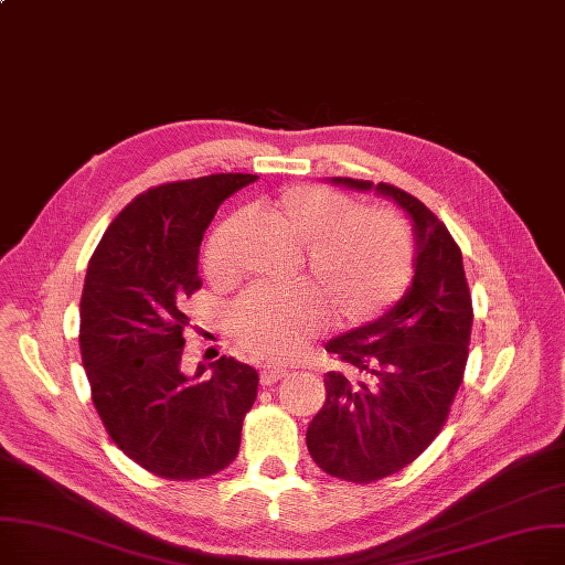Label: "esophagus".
Listing matches in <instances>:
<instances>
[{"label":"esophagus","instance_id":"obj_1","mask_svg":"<svg viewBox=\"0 0 565 565\" xmlns=\"http://www.w3.org/2000/svg\"><path fill=\"white\" fill-rule=\"evenodd\" d=\"M286 376V370H277V366H267L260 372V385H273Z\"/></svg>","mask_w":565,"mask_h":565}]
</instances>
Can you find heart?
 Listing matches in <instances>:
<instances>
[{"label": "heart", "mask_w": 565, "mask_h": 565, "mask_svg": "<svg viewBox=\"0 0 565 565\" xmlns=\"http://www.w3.org/2000/svg\"><path fill=\"white\" fill-rule=\"evenodd\" d=\"M267 216L300 247L305 273L334 321L362 326L395 305L411 284L413 242L397 214L358 210L351 195L296 184L265 201ZM239 216L231 214L210 233L203 267L212 281L233 275V237ZM323 307L309 290L252 288L233 307V330L249 353L288 360L318 330Z\"/></svg>", "instance_id": "heart-1"}]
</instances>
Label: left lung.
Segmentation results:
<instances>
[{
  "label": "left lung",
  "mask_w": 565,
  "mask_h": 565,
  "mask_svg": "<svg viewBox=\"0 0 565 565\" xmlns=\"http://www.w3.org/2000/svg\"><path fill=\"white\" fill-rule=\"evenodd\" d=\"M332 182L395 201L418 244L406 296L326 343L347 370L326 374V404L307 429L326 473L366 484L402 471L444 429L469 360L473 307L457 242L425 203L385 182Z\"/></svg>",
  "instance_id": "left-lung-1"
}]
</instances>
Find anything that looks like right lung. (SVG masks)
Here are the masks:
<instances>
[{"label":"right lung","instance_id":"1","mask_svg":"<svg viewBox=\"0 0 565 565\" xmlns=\"http://www.w3.org/2000/svg\"><path fill=\"white\" fill-rule=\"evenodd\" d=\"M258 180L218 173L147 189L108 226L87 265L81 355L96 413L129 459L166 480H199L237 457L258 374L233 358L212 379L182 370L186 300L218 205Z\"/></svg>","mask_w":565,"mask_h":565}]
</instances>
